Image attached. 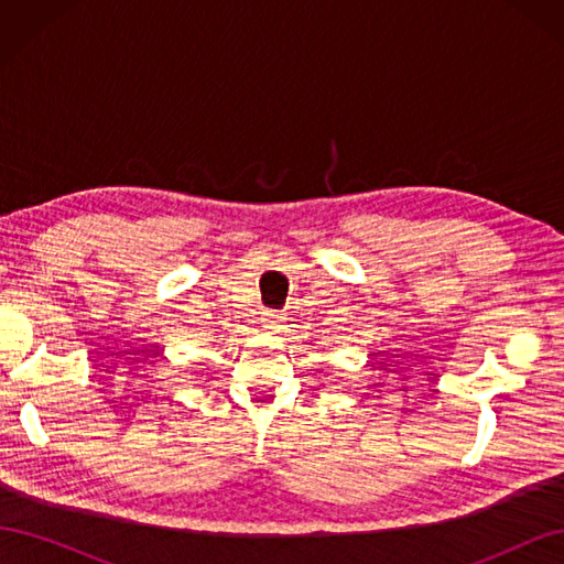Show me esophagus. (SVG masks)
<instances>
[{
  "label": "esophagus",
  "instance_id": "obj_1",
  "mask_svg": "<svg viewBox=\"0 0 564 564\" xmlns=\"http://www.w3.org/2000/svg\"><path fill=\"white\" fill-rule=\"evenodd\" d=\"M261 324H263V329H265V332H270V334H278V332L284 327V317H282L280 313L265 311V313L261 315Z\"/></svg>",
  "mask_w": 564,
  "mask_h": 564
}]
</instances>
